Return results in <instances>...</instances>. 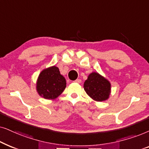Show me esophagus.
Segmentation results:
<instances>
[{"mask_svg":"<svg viewBox=\"0 0 149 149\" xmlns=\"http://www.w3.org/2000/svg\"><path fill=\"white\" fill-rule=\"evenodd\" d=\"M75 82H78V83H81V82H82V80H80V79H76V80H74Z\"/></svg>","mask_w":149,"mask_h":149,"instance_id":"1","label":"esophagus"}]
</instances>
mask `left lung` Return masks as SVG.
<instances>
[{
    "mask_svg": "<svg viewBox=\"0 0 149 149\" xmlns=\"http://www.w3.org/2000/svg\"><path fill=\"white\" fill-rule=\"evenodd\" d=\"M110 83L97 73H92L85 81L84 88L86 93L95 101L102 102L109 97Z\"/></svg>",
    "mask_w": 149,
    "mask_h": 149,
    "instance_id": "1",
    "label": "left lung"
}]
</instances>
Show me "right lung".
<instances>
[{"label": "right lung", "instance_id": "right-lung-1", "mask_svg": "<svg viewBox=\"0 0 149 149\" xmlns=\"http://www.w3.org/2000/svg\"><path fill=\"white\" fill-rule=\"evenodd\" d=\"M66 80L61 75L58 67L53 66L45 69L39 74L37 90L40 96L45 99L56 98L65 90Z\"/></svg>", "mask_w": 149, "mask_h": 149}]
</instances>
